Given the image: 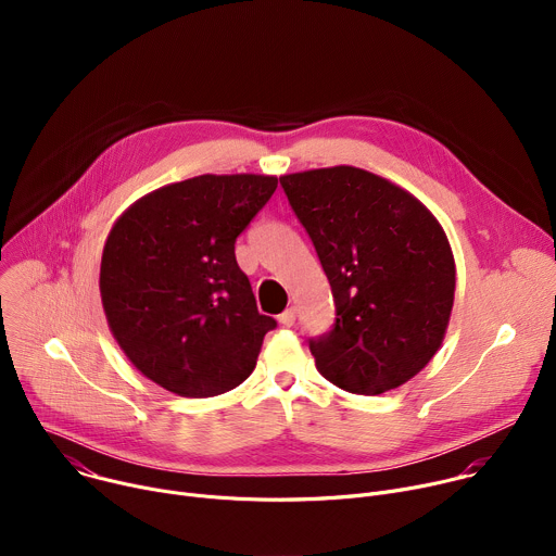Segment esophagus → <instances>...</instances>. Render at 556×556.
<instances>
[{
    "label": "esophagus",
    "instance_id": "34e87169",
    "mask_svg": "<svg viewBox=\"0 0 556 556\" xmlns=\"http://www.w3.org/2000/svg\"><path fill=\"white\" fill-rule=\"evenodd\" d=\"M294 321H296V309H294V307H288L286 312L279 314V324H281L283 328H292Z\"/></svg>",
    "mask_w": 556,
    "mask_h": 556
}]
</instances>
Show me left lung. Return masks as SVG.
I'll list each match as a JSON object with an SVG mask.
<instances>
[{
	"label": "left lung",
	"instance_id": "1",
	"mask_svg": "<svg viewBox=\"0 0 556 556\" xmlns=\"http://www.w3.org/2000/svg\"><path fill=\"white\" fill-rule=\"evenodd\" d=\"M332 286L337 321L309 352L332 384L376 395L405 384L440 350L455 262L431 211L356 167L279 178Z\"/></svg>",
	"mask_w": 556,
	"mask_h": 556
}]
</instances>
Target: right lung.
I'll list each match as a JSON object with an SVG mask.
<instances>
[{"mask_svg": "<svg viewBox=\"0 0 556 556\" xmlns=\"http://www.w3.org/2000/svg\"><path fill=\"white\" fill-rule=\"evenodd\" d=\"M277 189L275 176H198L134 202L112 226L101 299L125 356L155 384L208 399L242 384L266 332L235 240Z\"/></svg>", "mask_w": 556, "mask_h": 556, "instance_id": "right-lung-1", "label": "right lung"}]
</instances>
